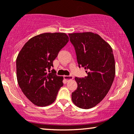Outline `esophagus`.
Instances as JSON below:
<instances>
[{"instance_id":"esophagus-1","label":"esophagus","mask_w":134,"mask_h":134,"mask_svg":"<svg viewBox=\"0 0 134 134\" xmlns=\"http://www.w3.org/2000/svg\"><path fill=\"white\" fill-rule=\"evenodd\" d=\"M64 77L65 80L73 79V76H64Z\"/></svg>"}]
</instances>
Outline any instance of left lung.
I'll return each instance as SVG.
<instances>
[{
    "label": "left lung",
    "instance_id": "1",
    "mask_svg": "<svg viewBox=\"0 0 134 134\" xmlns=\"http://www.w3.org/2000/svg\"><path fill=\"white\" fill-rule=\"evenodd\" d=\"M69 36L79 67H84L87 74L85 77H75L77 88L72 93V100L81 108H91L103 99L113 84L115 76L113 50L98 34L85 32Z\"/></svg>",
    "mask_w": 134,
    "mask_h": 134
}]
</instances>
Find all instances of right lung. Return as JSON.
<instances>
[{
	"label": "right lung",
	"instance_id": "right-lung-1",
	"mask_svg": "<svg viewBox=\"0 0 134 134\" xmlns=\"http://www.w3.org/2000/svg\"><path fill=\"white\" fill-rule=\"evenodd\" d=\"M69 41L63 33H46L26 43L16 59L17 79L24 94L34 104L46 107L54 102L63 84V77L57 76L53 61Z\"/></svg>",
	"mask_w": 134,
	"mask_h": 134
}]
</instances>
